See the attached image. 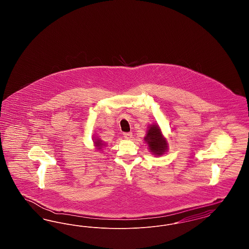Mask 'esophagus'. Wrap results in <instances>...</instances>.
Returning a JSON list of instances; mask_svg holds the SVG:
<instances>
[{
	"label": "esophagus",
	"instance_id": "obj_1",
	"mask_svg": "<svg viewBox=\"0 0 249 249\" xmlns=\"http://www.w3.org/2000/svg\"><path fill=\"white\" fill-rule=\"evenodd\" d=\"M123 135L126 139H131L132 138V132H124Z\"/></svg>",
	"mask_w": 249,
	"mask_h": 249
}]
</instances>
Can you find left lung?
<instances>
[{
  "instance_id": "left-lung-1",
  "label": "left lung",
  "mask_w": 249,
  "mask_h": 249,
  "mask_svg": "<svg viewBox=\"0 0 249 249\" xmlns=\"http://www.w3.org/2000/svg\"><path fill=\"white\" fill-rule=\"evenodd\" d=\"M144 141L148 144L151 152H153L155 155L160 156L167 149V142L162 137L161 131L157 125L150 126L146 136L144 137Z\"/></svg>"
}]
</instances>
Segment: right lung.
<instances>
[{
	"label": "right lung",
	"instance_id": "right-lung-1",
	"mask_svg": "<svg viewBox=\"0 0 249 249\" xmlns=\"http://www.w3.org/2000/svg\"><path fill=\"white\" fill-rule=\"evenodd\" d=\"M95 144H96V146L98 147V149H101V147H102V145H103L104 143H103V142H102L101 140H98V139L96 140V139H95Z\"/></svg>",
	"mask_w": 249,
	"mask_h": 249
}]
</instances>
